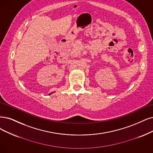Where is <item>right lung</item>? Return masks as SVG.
I'll list each match as a JSON object with an SVG mask.
<instances>
[{"mask_svg":"<svg viewBox=\"0 0 153 153\" xmlns=\"http://www.w3.org/2000/svg\"><path fill=\"white\" fill-rule=\"evenodd\" d=\"M53 93V92H52V93H50V94H48V95H50V94H52V93Z\"/></svg>","mask_w":153,"mask_h":153,"instance_id":"1","label":"right lung"}]
</instances>
